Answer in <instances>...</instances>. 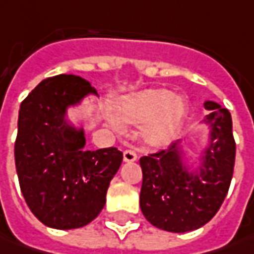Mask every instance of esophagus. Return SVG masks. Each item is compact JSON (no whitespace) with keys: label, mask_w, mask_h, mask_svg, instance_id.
I'll return each mask as SVG.
<instances>
[{"label":"esophagus","mask_w":254,"mask_h":254,"mask_svg":"<svg viewBox=\"0 0 254 254\" xmlns=\"http://www.w3.org/2000/svg\"><path fill=\"white\" fill-rule=\"evenodd\" d=\"M136 159H137V154H136L135 150H132V149H127V150L124 152V162H127V163L135 162Z\"/></svg>","instance_id":"34e87169"}]
</instances>
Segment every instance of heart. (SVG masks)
Instances as JSON below:
<instances>
[{
    "instance_id": "heart-1",
    "label": "heart",
    "mask_w": 254,
    "mask_h": 254,
    "mask_svg": "<svg viewBox=\"0 0 254 254\" xmlns=\"http://www.w3.org/2000/svg\"><path fill=\"white\" fill-rule=\"evenodd\" d=\"M187 111L183 97L166 88H149L121 101L118 115L124 124L144 125L142 137L149 147H164L179 135Z\"/></svg>"
}]
</instances>
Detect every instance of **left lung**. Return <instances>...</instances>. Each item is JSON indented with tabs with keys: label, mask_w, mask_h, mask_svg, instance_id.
<instances>
[{
	"label": "left lung",
	"mask_w": 254,
	"mask_h": 254,
	"mask_svg": "<svg viewBox=\"0 0 254 254\" xmlns=\"http://www.w3.org/2000/svg\"><path fill=\"white\" fill-rule=\"evenodd\" d=\"M211 125V144L199 174H191L181 164L177 144L140 157V209L153 226L167 232L195 231L219 211L233 176L236 143L231 112L206 101Z\"/></svg>",
	"instance_id": "1"
}]
</instances>
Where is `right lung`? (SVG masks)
Listing matches in <instances>:
<instances>
[{"instance_id": "add662e5", "label": "right lung", "mask_w": 254, "mask_h": 254, "mask_svg": "<svg viewBox=\"0 0 254 254\" xmlns=\"http://www.w3.org/2000/svg\"><path fill=\"white\" fill-rule=\"evenodd\" d=\"M95 94L80 75L40 81L22 101L15 140V166L26 204L40 222L75 229L95 219L124 154L117 147L83 150V130L64 121L68 105Z\"/></svg>"}]
</instances>
